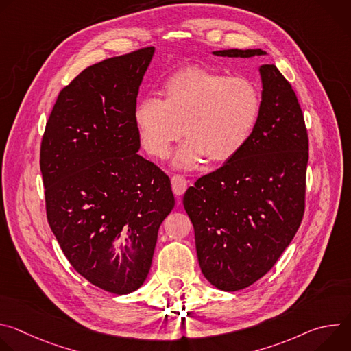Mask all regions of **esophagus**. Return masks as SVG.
I'll use <instances>...</instances> for the list:
<instances>
[{"instance_id": "esophagus-1", "label": "esophagus", "mask_w": 351, "mask_h": 351, "mask_svg": "<svg viewBox=\"0 0 351 351\" xmlns=\"http://www.w3.org/2000/svg\"><path fill=\"white\" fill-rule=\"evenodd\" d=\"M171 182H172V190L176 195H182L186 191L189 182L183 175H173Z\"/></svg>"}]
</instances>
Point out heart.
<instances>
[{
  "label": "heart",
  "mask_w": 351,
  "mask_h": 351,
  "mask_svg": "<svg viewBox=\"0 0 351 351\" xmlns=\"http://www.w3.org/2000/svg\"><path fill=\"white\" fill-rule=\"evenodd\" d=\"M164 101L144 97L134 107V125L145 152L164 158L183 136L175 165L194 168L204 157L214 164L233 158L252 134L261 94L254 82L190 66L172 75L162 87Z\"/></svg>",
  "instance_id": "b5f03b06"
}]
</instances>
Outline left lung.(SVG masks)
I'll list each match as a JSON object with an SVG mask.
<instances>
[{
  "instance_id": "left-lung-1",
  "label": "left lung",
  "mask_w": 351,
  "mask_h": 351,
  "mask_svg": "<svg viewBox=\"0 0 351 351\" xmlns=\"http://www.w3.org/2000/svg\"><path fill=\"white\" fill-rule=\"evenodd\" d=\"M250 58L263 49H222ZM261 111L240 152L194 182L183 195L194 226L203 275L225 291L241 290L278 261L306 207L308 134L290 83L275 65H261Z\"/></svg>"
}]
</instances>
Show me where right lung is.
<instances>
[{
	"label": "right lung",
	"instance_id": "right-lung-1",
	"mask_svg": "<svg viewBox=\"0 0 351 351\" xmlns=\"http://www.w3.org/2000/svg\"><path fill=\"white\" fill-rule=\"evenodd\" d=\"M153 56L145 47L79 73L61 90L40 147L49 228L75 271L115 294L144 283L175 206L168 175L137 154L133 114ZM114 241L130 245L117 255Z\"/></svg>",
	"mask_w": 351,
	"mask_h": 351
}]
</instances>
